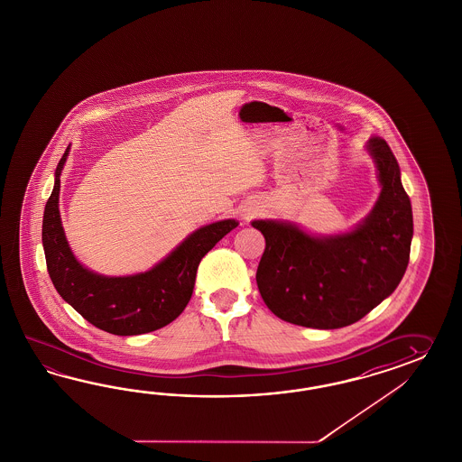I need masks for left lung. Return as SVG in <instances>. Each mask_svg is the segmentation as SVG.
<instances>
[{"label":"left lung","mask_w":462,"mask_h":462,"mask_svg":"<svg viewBox=\"0 0 462 462\" xmlns=\"http://www.w3.org/2000/svg\"><path fill=\"white\" fill-rule=\"evenodd\" d=\"M380 197L353 230L314 236L282 220H254L265 250L257 286L267 308L292 325L337 329L360 321L397 289L411 257L413 218L399 162L385 139L372 136Z\"/></svg>","instance_id":"left-lung-1"}]
</instances>
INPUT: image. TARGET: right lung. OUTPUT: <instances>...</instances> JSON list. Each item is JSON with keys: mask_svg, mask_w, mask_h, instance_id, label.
Instances as JSON below:
<instances>
[{"mask_svg": "<svg viewBox=\"0 0 462 462\" xmlns=\"http://www.w3.org/2000/svg\"><path fill=\"white\" fill-rule=\"evenodd\" d=\"M69 151L70 146L57 164L42 225L47 269L57 292L90 325L111 335L134 337L170 325L193 294L199 261L237 226V220H220L195 230L146 273L111 277L88 271L69 247L59 212L60 175Z\"/></svg>", "mask_w": 462, "mask_h": 462, "instance_id": "add662e5", "label": "right lung"}]
</instances>
